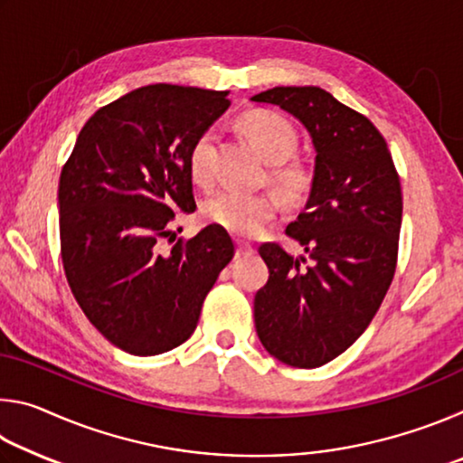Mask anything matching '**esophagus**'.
<instances>
[{
  "instance_id": "1",
  "label": "esophagus",
  "mask_w": 463,
  "mask_h": 463,
  "mask_svg": "<svg viewBox=\"0 0 463 463\" xmlns=\"http://www.w3.org/2000/svg\"><path fill=\"white\" fill-rule=\"evenodd\" d=\"M255 249L247 241H237V255H253Z\"/></svg>"
}]
</instances>
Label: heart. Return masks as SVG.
<instances>
[{"label": "heart", "instance_id": "obj_1", "mask_svg": "<svg viewBox=\"0 0 463 463\" xmlns=\"http://www.w3.org/2000/svg\"><path fill=\"white\" fill-rule=\"evenodd\" d=\"M241 128L247 132L250 143L257 146L269 163H278L271 169V179L288 198H302L308 190L310 177L296 163H284L294 155L298 146V132L286 116L273 109H250L241 116ZM190 175L198 185L214 182V135L202 132L194 140L187 156ZM281 210V200L276 194H245L226 190L213 195L202 206V216L208 224L221 226L239 237H253L265 224H269Z\"/></svg>", "mask_w": 463, "mask_h": 463}]
</instances>
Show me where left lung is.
Listing matches in <instances>:
<instances>
[{"instance_id": "obj_1", "label": "left lung", "mask_w": 463, "mask_h": 463, "mask_svg": "<svg viewBox=\"0 0 463 463\" xmlns=\"http://www.w3.org/2000/svg\"><path fill=\"white\" fill-rule=\"evenodd\" d=\"M253 101L300 120L317 148L307 208L260 253L269 279L255 294V328L269 355L312 370L341 355L370 326L392 284L402 224L401 177L380 130L320 88H273Z\"/></svg>"}]
</instances>
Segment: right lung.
I'll use <instances>...</instances> for the list:
<instances>
[{
    "instance_id": "1",
    "label": "right lung",
    "mask_w": 463,
    "mask_h": 463,
    "mask_svg": "<svg viewBox=\"0 0 463 463\" xmlns=\"http://www.w3.org/2000/svg\"><path fill=\"white\" fill-rule=\"evenodd\" d=\"M226 91L156 83L99 108L59 179L61 260L85 317L132 355L190 339L202 304L234 257L210 224L192 239L171 226L195 210L187 156L226 112Z\"/></svg>"
}]
</instances>
